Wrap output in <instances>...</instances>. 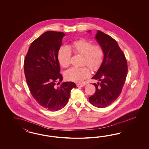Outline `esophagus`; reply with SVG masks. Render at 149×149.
Returning a JSON list of instances; mask_svg holds the SVG:
<instances>
[{
    "label": "esophagus",
    "instance_id": "34e87169",
    "mask_svg": "<svg viewBox=\"0 0 149 149\" xmlns=\"http://www.w3.org/2000/svg\"><path fill=\"white\" fill-rule=\"evenodd\" d=\"M86 85L85 84H77V87H83Z\"/></svg>",
    "mask_w": 149,
    "mask_h": 149
}]
</instances>
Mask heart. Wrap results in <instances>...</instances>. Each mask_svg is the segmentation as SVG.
I'll list each match as a JSON object with an SVG mask.
<instances>
[{"instance_id":"b5f03b06","label":"heart","mask_w":149,"mask_h":149,"mask_svg":"<svg viewBox=\"0 0 149 149\" xmlns=\"http://www.w3.org/2000/svg\"><path fill=\"white\" fill-rule=\"evenodd\" d=\"M72 51L82 55V65H87L92 70H97L101 65L104 58V51L99 45H94L91 41L84 39L74 41L72 45L62 46L58 50V59L63 68H67L71 62ZM90 68L84 66L81 68L72 67L65 74V77L71 81L80 82L90 77Z\"/></svg>"}]
</instances>
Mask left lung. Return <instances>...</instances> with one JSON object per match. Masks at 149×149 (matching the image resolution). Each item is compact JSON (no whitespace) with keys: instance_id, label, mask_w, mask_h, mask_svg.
<instances>
[{"instance_id":"left-lung-1","label":"left lung","mask_w":149,"mask_h":149,"mask_svg":"<svg viewBox=\"0 0 149 149\" xmlns=\"http://www.w3.org/2000/svg\"><path fill=\"white\" fill-rule=\"evenodd\" d=\"M88 31V32H90ZM95 39L104 51V58L98 71L92 77L100 82L93 84L95 94L89 101L95 107L104 108L116 100L125 83L128 67L125 56L116 41L112 37L98 31Z\"/></svg>"}]
</instances>
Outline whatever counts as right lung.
I'll return each instance as SVG.
<instances>
[{
	"mask_svg": "<svg viewBox=\"0 0 149 149\" xmlns=\"http://www.w3.org/2000/svg\"><path fill=\"white\" fill-rule=\"evenodd\" d=\"M65 36L63 32L48 31L30 45L24 59V70L27 85L33 98L43 108L54 111L68 103L72 82H60L58 50Z\"/></svg>",
	"mask_w": 149,
	"mask_h": 149,
	"instance_id": "add662e5",
	"label": "right lung"
}]
</instances>
